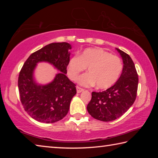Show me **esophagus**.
<instances>
[{"mask_svg":"<svg viewBox=\"0 0 158 158\" xmlns=\"http://www.w3.org/2000/svg\"><path fill=\"white\" fill-rule=\"evenodd\" d=\"M84 89H81V88H80L79 86H77V92L78 93H81L84 91Z\"/></svg>","mask_w":158,"mask_h":158,"instance_id":"34e87169","label":"esophagus"}]
</instances>
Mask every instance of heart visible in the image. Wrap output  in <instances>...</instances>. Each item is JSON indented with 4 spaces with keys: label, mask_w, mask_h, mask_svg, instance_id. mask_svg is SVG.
Here are the masks:
<instances>
[{
    "label": "heart",
    "mask_w": 158,
    "mask_h": 158,
    "mask_svg": "<svg viewBox=\"0 0 158 158\" xmlns=\"http://www.w3.org/2000/svg\"><path fill=\"white\" fill-rule=\"evenodd\" d=\"M88 68L89 73L80 76L77 82L83 86L96 84L98 89H107L111 87L123 70L121 60L100 48H88L69 60L67 74L69 79L75 81L79 74Z\"/></svg>",
    "instance_id": "b5f03b06"
}]
</instances>
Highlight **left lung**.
Segmentation results:
<instances>
[{"label": "left lung", "instance_id": "left-lung-1", "mask_svg": "<svg viewBox=\"0 0 158 158\" xmlns=\"http://www.w3.org/2000/svg\"><path fill=\"white\" fill-rule=\"evenodd\" d=\"M123 59L122 73L114 85L102 92H93L87 110L94 118L112 121L123 116L135 102L138 87V75L132 58L116 48Z\"/></svg>", "mask_w": 158, "mask_h": 158}]
</instances>
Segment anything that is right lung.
<instances>
[{
    "instance_id": "obj_1",
    "label": "right lung",
    "mask_w": 158,
    "mask_h": 158,
    "mask_svg": "<svg viewBox=\"0 0 158 158\" xmlns=\"http://www.w3.org/2000/svg\"><path fill=\"white\" fill-rule=\"evenodd\" d=\"M71 49L67 42L47 44L32 53L21 69L18 79L21 102L25 111L37 121L53 123L68 113L70 102L77 93L75 84L66 76ZM43 62L60 71L46 85L39 84L34 78L37 64Z\"/></svg>"
}]
</instances>
